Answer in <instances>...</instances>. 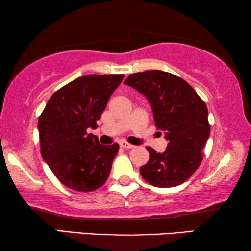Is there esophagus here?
Listing matches in <instances>:
<instances>
[{
    "mask_svg": "<svg viewBox=\"0 0 251 251\" xmlns=\"http://www.w3.org/2000/svg\"><path fill=\"white\" fill-rule=\"evenodd\" d=\"M120 146L121 147H123V149H133V146L132 144H129V143H126V142H125V140H122V142H120Z\"/></svg>",
    "mask_w": 251,
    "mask_h": 251,
    "instance_id": "34e87169",
    "label": "esophagus"
}]
</instances>
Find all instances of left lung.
Masks as SVG:
<instances>
[{"label": "left lung", "mask_w": 251, "mask_h": 251, "mask_svg": "<svg viewBox=\"0 0 251 251\" xmlns=\"http://www.w3.org/2000/svg\"><path fill=\"white\" fill-rule=\"evenodd\" d=\"M125 84L145 96L157 129L168 140L163 153L147 147L150 160L140 167V175L156 187L183 184L200 166L210 135L207 106L186 81L167 72L131 74Z\"/></svg>", "instance_id": "left-lung-1"}]
</instances>
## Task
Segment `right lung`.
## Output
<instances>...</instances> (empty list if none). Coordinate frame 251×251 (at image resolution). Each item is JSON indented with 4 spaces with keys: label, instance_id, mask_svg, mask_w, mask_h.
<instances>
[{
    "label": "right lung",
    "instance_id": "1",
    "mask_svg": "<svg viewBox=\"0 0 251 251\" xmlns=\"http://www.w3.org/2000/svg\"><path fill=\"white\" fill-rule=\"evenodd\" d=\"M125 75H85L51 96L41 114L37 129L41 154L65 186L80 192L105 184L119 144L102 145L89 128L97 120Z\"/></svg>",
    "mask_w": 251,
    "mask_h": 251
}]
</instances>
